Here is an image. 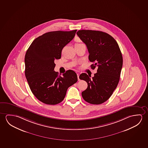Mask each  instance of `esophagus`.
Returning <instances> with one entry per match:
<instances>
[{"label":"esophagus","instance_id":"esophagus-1","mask_svg":"<svg viewBox=\"0 0 148 148\" xmlns=\"http://www.w3.org/2000/svg\"><path fill=\"white\" fill-rule=\"evenodd\" d=\"M77 75L78 80H80L79 78V73H77Z\"/></svg>","mask_w":148,"mask_h":148}]
</instances>
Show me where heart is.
I'll return each mask as SVG.
<instances>
[{"mask_svg": "<svg viewBox=\"0 0 148 148\" xmlns=\"http://www.w3.org/2000/svg\"><path fill=\"white\" fill-rule=\"evenodd\" d=\"M78 44H79V43H76V44H75V45H78Z\"/></svg>", "mask_w": 148, "mask_h": 148, "instance_id": "b5f03b06", "label": "heart"}]
</instances>
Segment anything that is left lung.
<instances>
[{"mask_svg": "<svg viewBox=\"0 0 148 148\" xmlns=\"http://www.w3.org/2000/svg\"><path fill=\"white\" fill-rule=\"evenodd\" d=\"M78 36L86 45L89 60L97 67L94 77L82 73L80 79L88 84L87 89L82 93L86 101L99 105L111 96L118 85L123 66L122 54L118 43L109 34L94 30H79Z\"/></svg>", "mask_w": 148, "mask_h": 148, "instance_id": "8db88e82", "label": "left lung"}]
</instances>
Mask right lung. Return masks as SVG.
Masks as SVG:
<instances>
[{"label": "right lung", "instance_id": "1", "mask_svg": "<svg viewBox=\"0 0 148 148\" xmlns=\"http://www.w3.org/2000/svg\"><path fill=\"white\" fill-rule=\"evenodd\" d=\"M76 31L46 33L34 39L25 53V77L32 93L45 104L62 102L69 87L77 82L73 71H66L62 76L54 71L55 60L60 59L62 49L74 38Z\"/></svg>", "mask_w": 148, "mask_h": 148}]
</instances>
